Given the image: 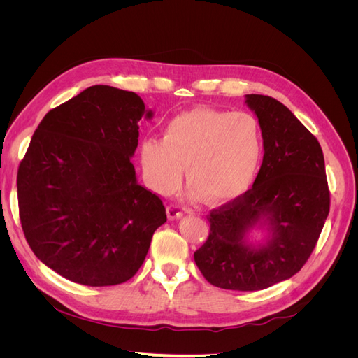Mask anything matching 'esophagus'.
<instances>
[{
  "label": "esophagus",
  "mask_w": 358,
  "mask_h": 358,
  "mask_svg": "<svg viewBox=\"0 0 358 358\" xmlns=\"http://www.w3.org/2000/svg\"><path fill=\"white\" fill-rule=\"evenodd\" d=\"M182 216H183V212L178 208V206H175V204L167 206V218H169L170 221L179 220V218H182Z\"/></svg>",
  "instance_id": "1"
}]
</instances>
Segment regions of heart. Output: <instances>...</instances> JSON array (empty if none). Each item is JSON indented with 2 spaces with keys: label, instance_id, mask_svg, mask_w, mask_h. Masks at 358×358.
Segmentation results:
<instances>
[{
  "label": "heart",
  "instance_id": "b5f03b06",
  "mask_svg": "<svg viewBox=\"0 0 358 358\" xmlns=\"http://www.w3.org/2000/svg\"><path fill=\"white\" fill-rule=\"evenodd\" d=\"M262 152V131L251 113L194 107L170 119L161 140H145L140 161L146 183L159 196L179 187L187 167L188 197L224 206L252 185Z\"/></svg>",
  "mask_w": 358,
  "mask_h": 358
}]
</instances>
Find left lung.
<instances>
[{
    "label": "left lung",
    "mask_w": 358,
    "mask_h": 358,
    "mask_svg": "<svg viewBox=\"0 0 358 358\" xmlns=\"http://www.w3.org/2000/svg\"><path fill=\"white\" fill-rule=\"evenodd\" d=\"M258 117L263 164L252 188L208 216V241L194 259L208 282L258 291L294 276L308 262L330 210L322 149L288 107L267 95L248 94ZM255 228L263 243L248 241Z\"/></svg>",
    "instance_id": "obj_1"
}]
</instances>
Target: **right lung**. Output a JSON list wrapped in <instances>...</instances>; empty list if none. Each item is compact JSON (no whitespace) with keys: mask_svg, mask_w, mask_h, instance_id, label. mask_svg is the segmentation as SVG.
I'll list each match as a JSON object with an SVG mask.
<instances>
[{"mask_svg":"<svg viewBox=\"0 0 358 358\" xmlns=\"http://www.w3.org/2000/svg\"><path fill=\"white\" fill-rule=\"evenodd\" d=\"M142 116L154 113L136 92L90 86L46 113L20 161L25 239L41 263L71 282H127L167 221L131 162Z\"/></svg>","mask_w":358,"mask_h":358,"instance_id":"1","label":"right lung"}]
</instances>
